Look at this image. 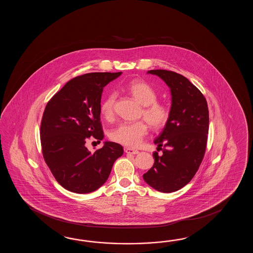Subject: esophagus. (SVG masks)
Wrapping results in <instances>:
<instances>
[{
  "label": "esophagus",
  "mask_w": 253,
  "mask_h": 253,
  "mask_svg": "<svg viewBox=\"0 0 253 253\" xmlns=\"http://www.w3.org/2000/svg\"><path fill=\"white\" fill-rule=\"evenodd\" d=\"M125 152H126V154H130V155H137V154L139 153V151L132 149V148H129V147H126V148H125Z\"/></svg>",
  "instance_id": "1"
}]
</instances>
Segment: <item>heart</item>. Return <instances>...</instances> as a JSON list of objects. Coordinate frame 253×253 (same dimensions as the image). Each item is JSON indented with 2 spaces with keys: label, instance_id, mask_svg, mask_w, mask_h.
Returning a JSON list of instances; mask_svg holds the SVG:
<instances>
[{
  "label": "heart",
  "instance_id": "heart-1",
  "mask_svg": "<svg viewBox=\"0 0 253 253\" xmlns=\"http://www.w3.org/2000/svg\"><path fill=\"white\" fill-rule=\"evenodd\" d=\"M126 90L137 102L144 106L141 115L153 128H161L170 118V110L167 105L157 102V94L154 88L143 81L130 82ZM116 94L110 93L100 105V113L106 119H113ZM148 132V126L141 120L134 123H122L114 129L110 138L121 145L135 147L140 145Z\"/></svg>",
  "mask_w": 253,
  "mask_h": 253
}]
</instances>
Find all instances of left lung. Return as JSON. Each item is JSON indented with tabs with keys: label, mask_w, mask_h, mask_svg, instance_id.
Returning a JSON list of instances; mask_svg holds the SVG:
<instances>
[{
	"label": "left lung",
	"mask_w": 253,
	"mask_h": 253,
	"mask_svg": "<svg viewBox=\"0 0 253 253\" xmlns=\"http://www.w3.org/2000/svg\"><path fill=\"white\" fill-rule=\"evenodd\" d=\"M158 76L171 89L170 118L154 143L163 151L143 174L145 183L162 193L178 191L193 179L204 159L209 131V110L202 92L176 72L147 71Z\"/></svg>",
	"instance_id": "left-lung-1"
}]
</instances>
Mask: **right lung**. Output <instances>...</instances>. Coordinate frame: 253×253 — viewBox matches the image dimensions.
I'll list each match as a JSON object with an SVG mask.
<instances>
[{
	"label": "right lung",
	"instance_id": "right-lung-1",
	"mask_svg": "<svg viewBox=\"0 0 253 253\" xmlns=\"http://www.w3.org/2000/svg\"><path fill=\"white\" fill-rule=\"evenodd\" d=\"M122 72H93L68 81L48 101L41 124L44 160L57 182L76 194H88L102 186L122 145L105 142L93 154L88 139L104 137L100 122L103 88Z\"/></svg>",
	"mask_w": 253,
	"mask_h": 253
}]
</instances>
